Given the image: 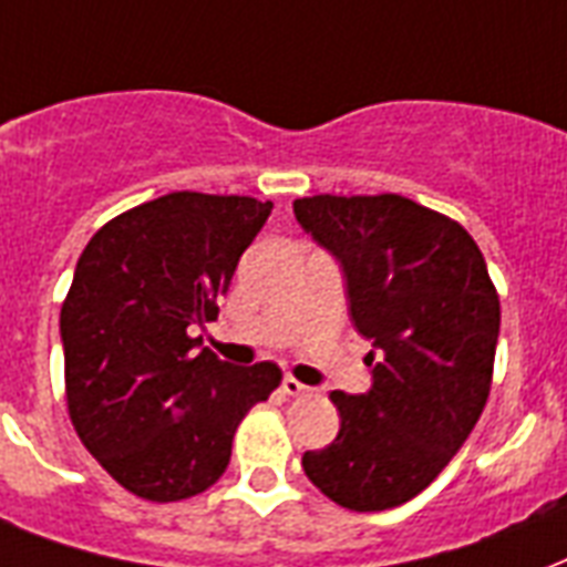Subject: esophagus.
<instances>
[{"instance_id": "34e87169", "label": "esophagus", "mask_w": 567, "mask_h": 567, "mask_svg": "<svg viewBox=\"0 0 567 567\" xmlns=\"http://www.w3.org/2000/svg\"><path fill=\"white\" fill-rule=\"evenodd\" d=\"M280 388H284V393H287V396H305V393H310V388H307V384H301L298 379H292V375H284V384H280Z\"/></svg>"}]
</instances>
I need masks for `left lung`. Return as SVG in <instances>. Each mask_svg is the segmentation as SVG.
<instances>
[{
	"label": "left lung",
	"mask_w": 567,
	"mask_h": 567,
	"mask_svg": "<svg viewBox=\"0 0 567 567\" xmlns=\"http://www.w3.org/2000/svg\"><path fill=\"white\" fill-rule=\"evenodd\" d=\"M296 218L346 275L372 388L333 390L340 432L301 458L337 506L384 512L429 488L488 402L499 296L462 224L402 195L298 197Z\"/></svg>",
	"instance_id": "left-lung-1"
}]
</instances>
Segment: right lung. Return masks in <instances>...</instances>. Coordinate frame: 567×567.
I'll list each match as a JSON object with an SVG mask.
<instances>
[{
	"instance_id": "right-lung-1",
	"label": "right lung",
	"mask_w": 567,
	"mask_h": 567,
	"mask_svg": "<svg viewBox=\"0 0 567 567\" xmlns=\"http://www.w3.org/2000/svg\"><path fill=\"white\" fill-rule=\"evenodd\" d=\"M271 200L171 192L103 224L61 305L68 411L85 450L130 494L195 497L221 480L234 434L280 384L271 361L200 349Z\"/></svg>"
}]
</instances>
